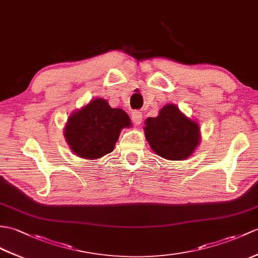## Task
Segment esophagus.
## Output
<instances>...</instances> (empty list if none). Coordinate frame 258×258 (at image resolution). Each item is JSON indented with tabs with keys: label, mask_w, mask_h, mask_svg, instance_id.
Segmentation results:
<instances>
[{
	"label": "esophagus",
	"mask_w": 258,
	"mask_h": 258,
	"mask_svg": "<svg viewBox=\"0 0 258 258\" xmlns=\"http://www.w3.org/2000/svg\"><path fill=\"white\" fill-rule=\"evenodd\" d=\"M132 119H133V122L139 125L142 123V119H143V115L142 113L140 111H134L133 113H132Z\"/></svg>",
	"instance_id": "obj_1"
}]
</instances>
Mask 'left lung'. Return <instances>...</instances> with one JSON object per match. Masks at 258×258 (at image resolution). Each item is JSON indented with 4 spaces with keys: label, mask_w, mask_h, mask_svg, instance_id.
<instances>
[{
    "label": "left lung",
    "mask_w": 258,
    "mask_h": 258,
    "mask_svg": "<svg viewBox=\"0 0 258 258\" xmlns=\"http://www.w3.org/2000/svg\"><path fill=\"white\" fill-rule=\"evenodd\" d=\"M145 136L153 151L170 160L188 158L199 145L200 128L173 104L165 105L157 117L145 121Z\"/></svg>",
    "instance_id": "left-lung-1"
}]
</instances>
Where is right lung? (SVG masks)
I'll list each match as a JSON object with an SVG mask.
<instances>
[{"label":"right lung","mask_w":258,"mask_h":258,"mask_svg":"<svg viewBox=\"0 0 258 258\" xmlns=\"http://www.w3.org/2000/svg\"><path fill=\"white\" fill-rule=\"evenodd\" d=\"M130 126L126 112L113 109L104 99H95L69 117L64 137L78 156L97 159L111 153L122 128Z\"/></svg>","instance_id":"add662e5"}]
</instances>
